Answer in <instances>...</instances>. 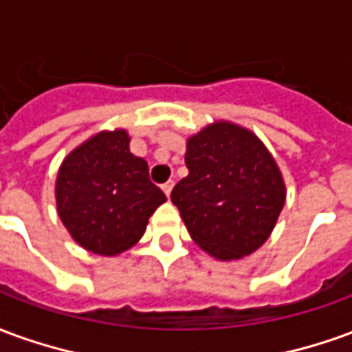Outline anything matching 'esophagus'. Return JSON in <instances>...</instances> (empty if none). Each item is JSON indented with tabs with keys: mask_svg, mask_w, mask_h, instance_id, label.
I'll list each match as a JSON object with an SVG mask.
<instances>
[{
	"mask_svg": "<svg viewBox=\"0 0 352 352\" xmlns=\"http://www.w3.org/2000/svg\"><path fill=\"white\" fill-rule=\"evenodd\" d=\"M171 188H173V181H168V183L162 184V190L166 192V196H169V194H171Z\"/></svg>",
	"mask_w": 352,
	"mask_h": 352,
	"instance_id": "esophagus-1",
	"label": "esophagus"
}]
</instances>
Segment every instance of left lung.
I'll list each match as a JSON object with an SVG mask.
<instances>
[{"instance_id":"1","label":"left lung","mask_w":352,"mask_h":352,"mask_svg":"<svg viewBox=\"0 0 352 352\" xmlns=\"http://www.w3.org/2000/svg\"><path fill=\"white\" fill-rule=\"evenodd\" d=\"M188 175L171 192L196 243L219 260L243 258L272 234L285 206L277 164L254 133L217 122L188 139Z\"/></svg>"}]
</instances>
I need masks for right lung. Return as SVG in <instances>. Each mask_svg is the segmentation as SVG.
<instances>
[{
    "mask_svg": "<svg viewBox=\"0 0 352 352\" xmlns=\"http://www.w3.org/2000/svg\"><path fill=\"white\" fill-rule=\"evenodd\" d=\"M164 201L124 130L88 139L58 171V214L73 239L96 254L113 256L138 243Z\"/></svg>",
    "mask_w": 352,
    "mask_h": 352,
    "instance_id": "right-lung-1",
    "label": "right lung"
}]
</instances>
